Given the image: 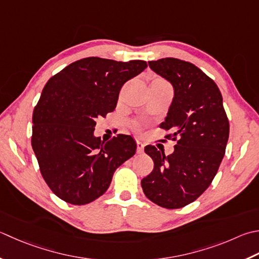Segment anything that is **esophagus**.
<instances>
[{"instance_id":"1","label":"esophagus","mask_w":259,"mask_h":259,"mask_svg":"<svg viewBox=\"0 0 259 259\" xmlns=\"http://www.w3.org/2000/svg\"><path fill=\"white\" fill-rule=\"evenodd\" d=\"M144 147L145 145L141 141H137V153L143 154L144 153Z\"/></svg>"}]
</instances>
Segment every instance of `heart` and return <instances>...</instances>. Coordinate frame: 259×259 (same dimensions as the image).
Returning <instances> with one entry per match:
<instances>
[{"instance_id": "heart-1", "label": "heart", "mask_w": 259, "mask_h": 259, "mask_svg": "<svg viewBox=\"0 0 259 259\" xmlns=\"http://www.w3.org/2000/svg\"><path fill=\"white\" fill-rule=\"evenodd\" d=\"M154 82H160V83H166V82H165V80H164V79H161V78H156V79L154 80Z\"/></svg>"}]
</instances>
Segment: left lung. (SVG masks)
I'll list each match as a JSON object with an SVG mask.
<instances>
[{
    "mask_svg": "<svg viewBox=\"0 0 259 259\" xmlns=\"http://www.w3.org/2000/svg\"><path fill=\"white\" fill-rule=\"evenodd\" d=\"M148 64L173 85V102L160 128L171 133L165 138L177 143L168 156L155 146L145 147L154 169L141 180V186L157 205L180 209L195 201L213 181L226 153L229 121L219 88L195 65L177 58Z\"/></svg>",
    "mask_w": 259,
    "mask_h": 259,
    "instance_id": "8db88e82",
    "label": "left lung"
}]
</instances>
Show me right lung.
Returning <instances> with one entry per match:
<instances>
[{"label":"right lung","mask_w":259,"mask_h":259,"mask_svg":"<svg viewBox=\"0 0 259 259\" xmlns=\"http://www.w3.org/2000/svg\"><path fill=\"white\" fill-rule=\"evenodd\" d=\"M147 67L145 60L89 57L74 62L45 85L32 114V149L46 183L74 205L105 193L115 169L136 154L128 135L106 141L95 120L115 109L123 84Z\"/></svg>","instance_id":"obj_1"}]
</instances>
